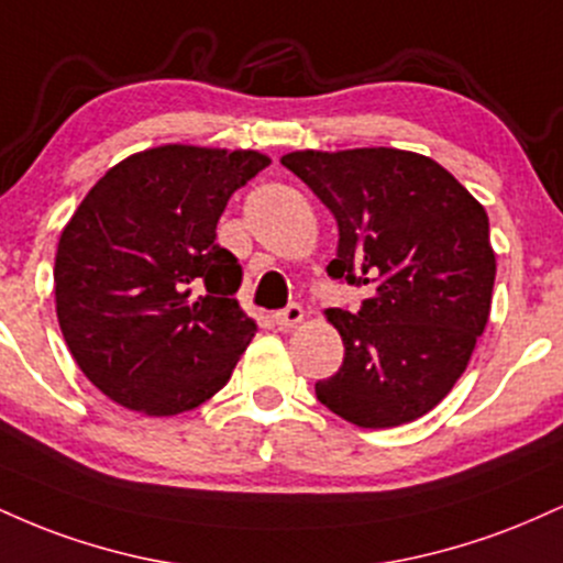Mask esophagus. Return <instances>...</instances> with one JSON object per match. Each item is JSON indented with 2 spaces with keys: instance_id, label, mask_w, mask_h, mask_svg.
<instances>
[{
  "instance_id": "34e87169",
  "label": "esophagus",
  "mask_w": 563,
  "mask_h": 563,
  "mask_svg": "<svg viewBox=\"0 0 563 563\" xmlns=\"http://www.w3.org/2000/svg\"><path fill=\"white\" fill-rule=\"evenodd\" d=\"M275 322L280 328H286V331H288V328L301 325V322H303V309L299 307V303H290V307H286V309H283V312L275 314Z\"/></svg>"
}]
</instances>
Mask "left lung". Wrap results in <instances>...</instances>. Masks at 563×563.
<instances>
[{"instance_id":"obj_1","label":"left lung","mask_w":563,"mask_h":563,"mask_svg":"<svg viewBox=\"0 0 563 563\" xmlns=\"http://www.w3.org/2000/svg\"><path fill=\"white\" fill-rule=\"evenodd\" d=\"M339 222L328 275L367 286L357 312L328 309L344 365L314 394L360 429L426 416L468 367L493 307L484 206L434 158L399 147L280 158Z\"/></svg>"}]
</instances>
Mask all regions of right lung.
<instances>
[{
	"mask_svg": "<svg viewBox=\"0 0 563 563\" xmlns=\"http://www.w3.org/2000/svg\"><path fill=\"white\" fill-rule=\"evenodd\" d=\"M269 156L169 145L132 153L60 232L55 309L76 365L108 399L151 418L203 405L256 333L235 299L241 264L217 222Z\"/></svg>",
	"mask_w": 563,
	"mask_h": 563,
	"instance_id": "add662e5",
	"label": "right lung"
}]
</instances>
